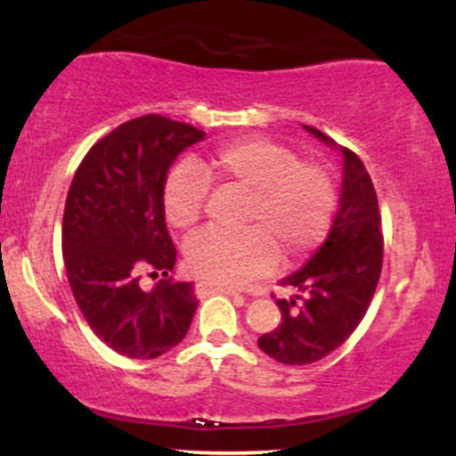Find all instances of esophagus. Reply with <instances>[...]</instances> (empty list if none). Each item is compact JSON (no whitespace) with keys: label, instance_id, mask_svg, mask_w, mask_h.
<instances>
[{"label":"esophagus","instance_id":"esophagus-1","mask_svg":"<svg viewBox=\"0 0 456 456\" xmlns=\"http://www.w3.org/2000/svg\"><path fill=\"white\" fill-rule=\"evenodd\" d=\"M199 294L201 296H210V294H229V296H238V291L233 289H227V287H221V285H212V282L208 281H201L197 285Z\"/></svg>","mask_w":456,"mask_h":456}]
</instances>
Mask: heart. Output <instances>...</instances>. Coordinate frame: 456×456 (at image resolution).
I'll return each mask as SVG.
<instances>
[{
    "mask_svg": "<svg viewBox=\"0 0 456 456\" xmlns=\"http://www.w3.org/2000/svg\"><path fill=\"white\" fill-rule=\"evenodd\" d=\"M210 180L250 191L246 232H201L186 242L188 268L221 285H246L268 274L279 253L294 261L326 238L337 206L323 167L300 162L296 151L270 139L224 143L201 162L182 160L165 182L167 221L192 229L206 210Z\"/></svg>",
    "mask_w": 456,
    "mask_h": 456,
    "instance_id": "obj_1",
    "label": "heart"
}]
</instances>
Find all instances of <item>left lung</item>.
<instances>
[{"instance_id":"1","label":"left lung","mask_w":456,"mask_h":456,"mask_svg":"<svg viewBox=\"0 0 456 456\" xmlns=\"http://www.w3.org/2000/svg\"><path fill=\"white\" fill-rule=\"evenodd\" d=\"M302 128L341 154L343 180L328 238L300 270L281 281L294 287L296 296L276 300L281 323L257 341L276 362L297 366L326 358L358 328L373 300L384 257L378 195L362 160L322 130Z\"/></svg>"}]
</instances>
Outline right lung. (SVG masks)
<instances>
[{
	"label": "right lung",
	"instance_id": "obj_1",
	"mask_svg": "<svg viewBox=\"0 0 456 456\" xmlns=\"http://www.w3.org/2000/svg\"><path fill=\"white\" fill-rule=\"evenodd\" d=\"M203 130L162 115L130 119L87 151L72 177L61 221V253L72 296L113 352L151 360L174 349L197 311L195 285L174 281L167 233V174ZM160 275L151 290L138 279Z\"/></svg>",
	"mask_w": 456,
	"mask_h": 456
}]
</instances>
